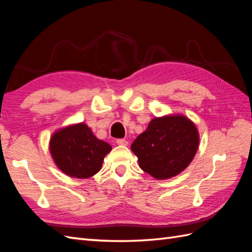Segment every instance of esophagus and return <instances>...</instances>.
Segmentation results:
<instances>
[{
	"label": "esophagus",
	"mask_w": 252,
	"mask_h": 252,
	"mask_svg": "<svg viewBox=\"0 0 252 252\" xmlns=\"http://www.w3.org/2000/svg\"><path fill=\"white\" fill-rule=\"evenodd\" d=\"M117 143H118V145H122V146H127V145H128V142L124 139L117 140Z\"/></svg>",
	"instance_id": "esophagus-1"
}]
</instances>
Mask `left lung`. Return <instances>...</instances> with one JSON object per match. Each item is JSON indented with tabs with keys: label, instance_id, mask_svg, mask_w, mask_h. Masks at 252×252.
Returning a JSON list of instances; mask_svg holds the SVG:
<instances>
[{
	"label": "left lung",
	"instance_id": "left-lung-1",
	"mask_svg": "<svg viewBox=\"0 0 252 252\" xmlns=\"http://www.w3.org/2000/svg\"><path fill=\"white\" fill-rule=\"evenodd\" d=\"M200 135L195 124L183 114L152 119L136 138L131 150L141 169L157 180L175 177L191 163Z\"/></svg>",
	"mask_w": 252,
	"mask_h": 252
}]
</instances>
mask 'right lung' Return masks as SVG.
Returning a JSON list of instances; mask_svg holds the SVG:
<instances>
[{
    "instance_id": "obj_1",
    "label": "right lung",
    "mask_w": 252,
    "mask_h": 252,
    "mask_svg": "<svg viewBox=\"0 0 252 252\" xmlns=\"http://www.w3.org/2000/svg\"><path fill=\"white\" fill-rule=\"evenodd\" d=\"M111 146L84 123L61 128L51 135L49 151L58 168L71 178L88 179L101 170Z\"/></svg>"
}]
</instances>
